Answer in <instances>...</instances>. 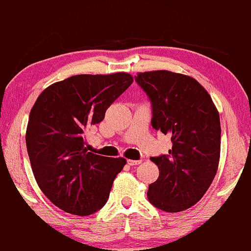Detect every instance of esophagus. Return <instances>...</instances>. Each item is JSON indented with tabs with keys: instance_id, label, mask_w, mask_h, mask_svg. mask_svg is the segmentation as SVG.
I'll list each match as a JSON object with an SVG mask.
<instances>
[{
	"instance_id": "34e87169",
	"label": "esophagus",
	"mask_w": 251,
	"mask_h": 251,
	"mask_svg": "<svg viewBox=\"0 0 251 251\" xmlns=\"http://www.w3.org/2000/svg\"><path fill=\"white\" fill-rule=\"evenodd\" d=\"M126 163H128V165H130V166H135V165H139V164H141V160H128L126 161Z\"/></svg>"
}]
</instances>
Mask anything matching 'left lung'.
Masks as SVG:
<instances>
[{"mask_svg": "<svg viewBox=\"0 0 251 251\" xmlns=\"http://www.w3.org/2000/svg\"><path fill=\"white\" fill-rule=\"evenodd\" d=\"M135 81L152 104V126L172 142L169 154L151 158L159 177L148 187V201L164 212H182L201 200L217 174L219 114L208 92L187 75L145 72Z\"/></svg>", "mask_w": 251, "mask_h": 251, "instance_id": "left-lung-1", "label": "left lung"}]
</instances>
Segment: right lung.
Masks as SVG:
<instances>
[{
    "label": "right lung",
    "instance_id": "add662e5",
    "mask_svg": "<svg viewBox=\"0 0 251 251\" xmlns=\"http://www.w3.org/2000/svg\"><path fill=\"white\" fill-rule=\"evenodd\" d=\"M133 83L126 73L74 75L45 88L29 112L26 146L40 190L62 211L90 215L103 208L125 158L88 152L83 134Z\"/></svg>",
    "mask_w": 251,
    "mask_h": 251
}]
</instances>
